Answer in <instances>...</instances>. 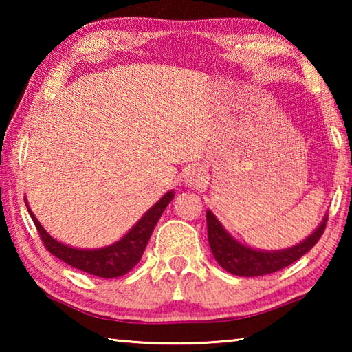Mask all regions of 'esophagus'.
<instances>
[{
  "label": "esophagus",
  "mask_w": 352,
  "mask_h": 352,
  "mask_svg": "<svg viewBox=\"0 0 352 352\" xmlns=\"http://www.w3.org/2000/svg\"><path fill=\"white\" fill-rule=\"evenodd\" d=\"M205 170L199 168V166H192V168H189L186 175H184V183L189 184V186H199L205 182Z\"/></svg>",
  "instance_id": "1"
}]
</instances>
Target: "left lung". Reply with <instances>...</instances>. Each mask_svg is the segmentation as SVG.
Wrapping results in <instances>:
<instances>
[{"instance_id": "left-lung-1", "label": "left lung", "mask_w": 352, "mask_h": 352, "mask_svg": "<svg viewBox=\"0 0 352 352\" xmlns=\"http://www.w3.org/2000/svg\"><path fill=\"white\" fill-rule=\"evenodd\" d=\"M326 222L327 217L324 216L320 225L314 230V233L296 245L269 252V250H258L239 242L225 230V226L210 210L206 211L208 241H210L214 258L219 262V265L230 272L231 275L245 278L269 275V273L294 264L318 242L326 228Z\"/></svg>"}]
</instances>
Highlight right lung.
Wrapping results in <instances>:
<instances>
[{
	"label": "right lung",
	"instance_id": "right-lung-1",
	"mask_svg": "<svg viewBox=\"0 0 352 352\" xmlns=\"http://www.w3.org/2000/svg\"><path fill=\"white\" fill-rule=\"evenodd\" d=\"M174 190H168L121 239L100 248H76L58 242L41 226L38 219L34 216L31 208H29L26 199L25 204L47 252H51L56 258L67 262L74 269L87 272L94 276L110 279L126 275L138 264L147 247V242L151 239L155 225L162 217L166 206L174 199Z\"/></svg>",
	"mask_w": 352,
	"mask_h": 352
}]
</instances>
